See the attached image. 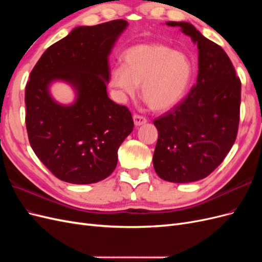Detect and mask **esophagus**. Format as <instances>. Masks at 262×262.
Returning a JSON list of instances; mask_svg holds the SVG:
<instances>
[{"mask_svg": "<svg viewBox=\"0 0 262 262\" xmlns=\"http://www.w3.org/2000/svg\"><path fill=\"white\" fill-rule=\"evenodd\" d=\"M133 121H134V124H136L137 126H140L142 124H145L146 123V118L143 117V116H139V115H134L133 116Z\"/></svg>", "mask_w": 262, "mask_h": 262, "instance_id": "34e87169", "label": "esophagus"}]
</instances>
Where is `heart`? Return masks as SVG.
<instances>
[{
  "label": "heart",
  "instance_id": "heart-1",
  "mask_svg": "<svg viewBox=\"0 0 262 262\" xmlns=\"http://www.w3.org/2000/svg\"><path fill=\"white\" fill-rule=\"evenodd\" d=\"M124 64L110 73V85L121 97H133L142 85V98L156 112L178 105L188 92L193 64L187 54L160 43L138 45L125 51Z\"/></svg>",
  "mask_w": 262,
  "mask_h": 262
}]
</instances>
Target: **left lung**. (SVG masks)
<instances>
[{"label": "left lung", "instance_id": "left-lung-1", "mask_svg": "<svg viewBox=\"0 0 262 262\" xmlns=\"http://www.w3.org/2000/svg\"><path fill=\"white\" fill-rule=\"evenodd\" d=\"M180 27L199 50L196 84L179 105L154 120L158 140L153 165L160 178L177 184L203 179L223 162L237 137L241 80L228 55L187 21Z\"/></svg>", "mask_w": 262, "mask_h": 262}]
</instances>
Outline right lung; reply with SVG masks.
Returning <instances> with one entry per match:
<instances>
[{
	"label": "right lung",
	"mask_w": 262,
	"mask_h": 262,
	"mask_svg": "<svg viewBox=\"0 0 262 262\" xmlns=\"http://www.w3.org/2000/svg\"><path fill=\"white\" fill-rule=\"evenodd\" d=\"M128 21L116 19L78 26L47 49L33 69L25 91L26 128L37 157L70 184L107 178L118 163V148L133 130L129 109L108 97V58ZM54 81L75 90L72 104L50 93Z\"/></svg>",
	"instance_id": "1"
}]
</instances>
